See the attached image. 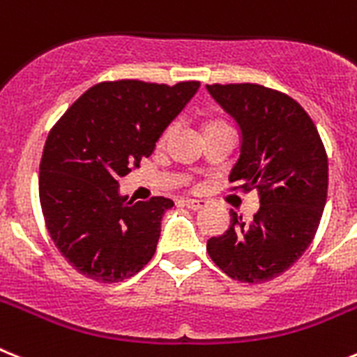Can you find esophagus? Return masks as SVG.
I'll list each match as a JSON object with an SVG mask.
<instances>
[{"label": "esophagus", "mask_w": 357, "mask_h": 357, "mask_svg": "<svg viewBox=\"0 0 357 357\" xmlns=\"http://www.w3.org/2000/svg\"><path fill=\"white\" fill-rule=\"evenodd\" d=\"M182 204H184L188 209H191V211H199V209H202L204 206H206L204 200H195V199H185L182 200Z\"/></svg>", "instance_id": "esophagus-1"}]
</instances>
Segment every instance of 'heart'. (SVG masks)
<instances>
[{"label": "heart", "mask_w": 357, "mask_h": 357, "mask_svg": "<svg viewBox=\"0 0 357 357\" xmlns=\"http://www.w3.org/2000/svg\"><path fill=\"white\" fill-rule=\"evenodd\" d=\"M215 124H218V123H213V124H209V126H215Z\"/></svg>", "instance_id": "b5f03b06"}]
</instances>
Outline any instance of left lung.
Masks as SVG:
<instances>
[{"mask_svg":"<svg viewBox=\"0 0 357 357\" xmlns=\"http://www.w3.org/2000/svg\"><path fill=\"white\" fill-rule=\"evenodd\" d=\"M240 133L229 182L257 190L251 220L231 211V225L208 240L211 260L233 280L276 278L305 252L327 202L328 162L307 112L285 93L260 84H208Z\"/></svg>","mask_w":357,"mask_h":357,"instance_id":"1","label":"left lung"}]
</instances>
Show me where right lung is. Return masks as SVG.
Returning a JSON list of instances; mask_svg holds the SVG:
<instances>
[{
	"label": "right lung",
	"mask_w": 357,
	"mask_h": 357,
	"mask_svg": "<svg viewBox=\"0 0 357 357\" xmlns=\"http://www.w3.org/2000/svg\"><path fill=\"white\" fill-rule=\"evenodd\" d=\"M199 88V81L175 86L133 79L99 83L48 133L39 164L43 215L61 255L88 278L121 282L155 255L160 222L173 200H128L119 178L151 155Z\"/></svg>",
	"instance_id": "right-lung-1"
}]
</instances>
